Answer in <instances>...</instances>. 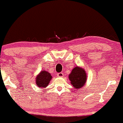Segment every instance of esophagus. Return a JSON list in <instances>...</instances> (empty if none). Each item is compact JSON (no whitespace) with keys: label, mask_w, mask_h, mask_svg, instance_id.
I'll use <instances>...</instances> for the list:
<instances>
[{"label":"esophagus","mask_w":123,"mask_h":123,"mask_svg":"<svg viewBox=\"0 0 123 123\" xmlns=\"http://www.w3.org/2000/svg\"><path fill=\"white\" fill-rule=\"evenodd\" d=\"M63 73L62 72H60V73H57V76L59 77H63Z\"/></svg>","instance_id":"1"}]
</instances>
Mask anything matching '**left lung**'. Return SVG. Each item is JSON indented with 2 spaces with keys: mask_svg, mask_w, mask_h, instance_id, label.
I'll return each mask as SVG.
<instances>
[{
  "mask_svg": "<svg viewBox=\"0 0 123 123\" xmlns=\"http://www.w3.org/2000/svg\"><path fill=\"white\" fill-rule=\"evenodd\" d=\"M69 80L73 88H81L86 84L87 80V75L85 69L80 66H76L69 75Z\"/></svg>",
  "mask_w": 123,
  "mask_h": 123,
  "instance_id": "8db88e82",
  "label": "left lung"
}]
</instances>
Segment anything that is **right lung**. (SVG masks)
<instances>
[{
	"instance_id": "right-lung-1",
	"label": "right lung",
	"mask_w": 123,
	"mask_h": 123,
	"mask_svg": "<svg viewBox=\"0 0 123 123\" xmlns=\"http://www.w3.org/2000/svg\"><path fill=\"white\" fill-rule=\"evenodd\" d=\"M52 79L50 73L46 70H42L36 77V84L41 88H46Z\"/></svg>"
}]
</instances>
